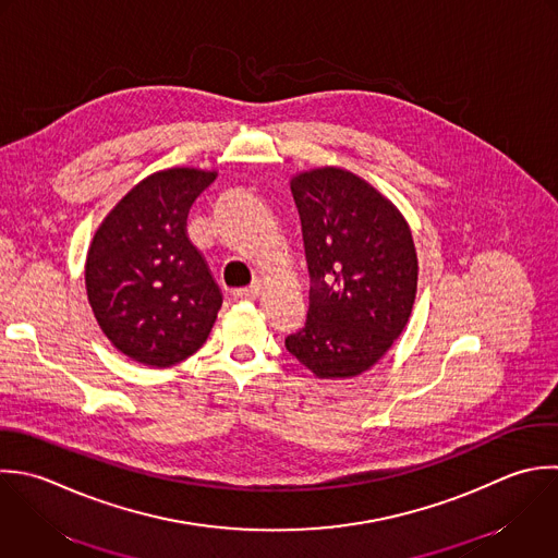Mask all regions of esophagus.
<instances>
[{
    "instance_id": "esophagus-1",
    "label": "esophagus",
    "mask_w": 558,
    "mask_h": 558,
    "mask_svg": "<svg viewBox=\"0 0 558 558\" xmlns=\"http://www.w3.org/2000/svg\"><path fill=\"white\" fill-rule=\"evenodd\" d=\"M260 291H263V287H260V284H252V287H247V289H239V291H234V293H232V298H234L236 302H250V300H256V298L260 295Z\"/></svg>"
}]
</instances>
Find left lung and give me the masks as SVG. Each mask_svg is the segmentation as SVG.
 <instances>
[{"instance_id": "obj_1", "label": "left lung", "mask_w": 558, "mask_h": 558, "mask_svg": "<svg viewBox=\"0 0 558 558\" xmlns=\"http://www.w3.org/2000/svg\"><path fill=\"white\" fill-rule=\"evenodd\" d=\"M313 280L306 326L287 350L317 378L372 369L404 332L417 295V252L398 206L361 175L315 167L291 178Z\"/></svg>"}]
</instances>
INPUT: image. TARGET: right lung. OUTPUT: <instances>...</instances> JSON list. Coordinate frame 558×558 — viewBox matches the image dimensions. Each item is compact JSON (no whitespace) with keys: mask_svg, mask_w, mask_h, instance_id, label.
<instances>
[{"mask_svg":"<svg viewBox=\"0 0 558 558\" xmlns=\"http://www.w3.org/2000/svg\"><path fill=\"white\" fill-rule=\"evenodd\" d=\"M217 171L171 167L132 186L104 217L86 252L84 284L108 341L128 359L171 367L197 352L221 308L186 215Z\"/></svg>","mask_w":558,"mask_h":558,"instance_id":"add662e5","label":"right lung"}]
</instances>
